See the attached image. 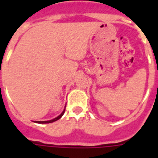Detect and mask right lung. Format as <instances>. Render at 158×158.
Wrapping results in <instances>:
<instances>
[{"mask_svg": "<svg viewBox=\"0 0 158 158\" xmlns=\"http://www.w3.org/2000/svg\"><path fill=\"white\" fill-rule=\"evenodd\" d=\"M64 110H65V108H64V110H63V111H62V113H61V114H60V115H58V116H57V117L54 118V119H53V120H46V121H35V122H36V123H38V124H48V123H52V122H54V121H56V120H59V119H60V118H61L62 115H64Z\"/></svg>", "mask_w": 158, "mask_h": 158, "instance_id": "1", "label": "right lung"}]
</instances>
